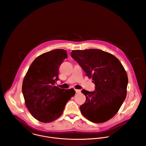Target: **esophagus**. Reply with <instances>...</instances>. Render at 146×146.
Instances as JSON below:
<instances>
[{"label":"esophagus","instance_id":"34e87169","mask_svg":"<svg viewBox=\"0 0 146 146\" xmlns=\"http://www.w3.org/2000/svg\"><path fill=\"white\" fill-rule=\"evenodd\" d=\"M74 90H75L76 93H81V90H78V89H74Z\"/></svg>","mask_w":146,"mask_h":146}]
</instances>
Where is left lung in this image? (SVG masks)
I'll return each instance as SVG.
<instances>
[{
  "instance_id": "obj_1",
  "label": "left lung",
  "mask_w": 146,
  "mask_h": 146,
  "mask_svg": "<svg viewBox=\"0 0 146 146\" xmlns=\"http://www.w3.org/2000/svg\"><path fill=\"white\" fill-rule=\"evenodd\" d=\"M72 57L92 78L95 91L82 90L85 102L80 106L82 114L94 123H103L118 111L127 95L128 77L119 60L100 49L73 50Z\"/></svg>"
}]
</instances>
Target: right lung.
Wrapping results in <instances>:
<instances>
[{"instance_id":"right-lung-1","label":"right lung","mask_w":146,"mask_h":146,"mask_svg":"<svg viewBox=\"0 0 146 146\" xmlns=\"http://www.w3.org/2000/svg\"><path fill=\"white\" fill-rule=\"evenodd\" d=\"M67 57L64 49L44 53L33 61L24 77L22 92L25 106L40 122L49 123L59 118L76 93L73 89L65 90L54 85L59 67Z\"/></svg>"}]
</instances>
